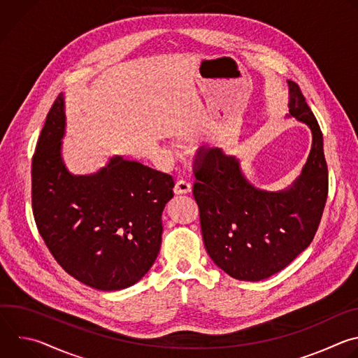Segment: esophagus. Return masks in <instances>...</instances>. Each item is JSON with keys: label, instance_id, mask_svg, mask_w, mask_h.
I'll list each match as a JSON object with an SVG mask.
<instances>
[{"label": "esophagus", "instance_id": "esophagus-1", "mask_svg": "<svg viewBox=\"0 0 358 358\" xmlns=\"http://www.w3.org/2000/svg\"><path fill=\"white\" fill-rule=\"evenodd\" d=\"M191 184L187 181V180H178L176 182V187H174V192L176 194H187L191 191Z\"/></svg>", "mask_w": 358, "mask_h": 358}]
</instances>
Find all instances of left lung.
I'll return each instance as SVG.
<instances>
[{
    "instance_id": "1",
    "label": "left lung",
    "mask_w": 358,
    "mask_h": 358,
    "mask_svg": "<svg viewBox=\"0 0 358 358\" xmlns=\"http://www.w3.org/2000/svg\"><path fill=\"white\" fill-rule=\"evenodd\" d=\"M289 83V116L308 124L312 148L301 174L282 191L253 187L239 160L202 147L194 163V198L203 245L231 278L258 282L285 269L313 241L326 206L329 171L320 126L297 83Z\"/></svg>"
}]
</instances>
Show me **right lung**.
<instances>
[{
	"label": "right lung",
	"instance_id": "right-lung-1",
	"mask_svg": "<svg viewBox=\"0 0 358 358\" xmlns=\"http://www.w3.org/2000/svg\"><path fill=\"white\" fill-rule=\"evenodd\" d=\"M65 100L50 108L32 159V211L57 262L79 282L120 290L138 282L162 246L170 174L112 157L94 174L73 176L62 160Z\"/></svg>",
	"mask_w": 358,
	"mask_h": 358
}]
</instances>
